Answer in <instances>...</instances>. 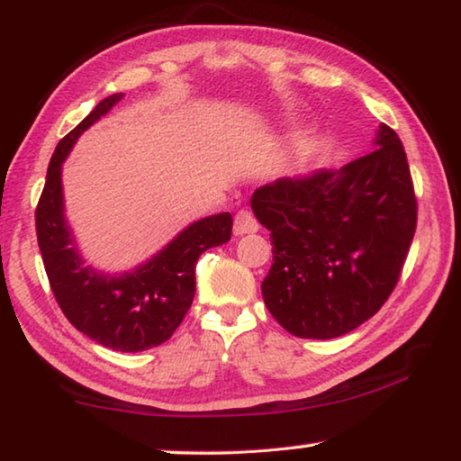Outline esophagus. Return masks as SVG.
Listing matches in <instances>:
<instances>
[{
	"label": "esophagus",
	"mask_w": 461,
	"mask_h": 461,
	"mask_svg": "<svg viewBox=\"0 0 461 461\" xmlns=\"http://www.w3.org/2000/svg\"><path fill=\"white\" fill-rule=\"evenodd\" d=\"M254 231H258V220H256L252 212L241 209L236 215V221H233V233H236V236H244V233Z\"/></svg>",
	"instance_id": "1"
}]
</instances>
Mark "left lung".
Wrapping results in <instances>:
<instances>
[{
  "label": "left lung",
  "mask_w": 461,
  "mask_h": 461,
  "mask_svg": "<svg viewBox=\"0 0 461 461\" xmlns=\"http://www.w3.org/2000/svg\"><path fill=\"white\" fill-rule=\"evenodd\" d=\"M378 148L341 170L280 178L252 194L270 230L262 296L288 333L330 339L368 321L399 283L417 230L407 154L382 123Z\"/></svg>",
  "instance_id": "1"
}]
</instances>
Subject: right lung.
I'll return each instance as SVG.
<instances>
[{
	"label": "right lung",
	"mask_w": 461,
	"mask_h": 461,
	"mask_svg": "<svg viewBox=\"0 0 461 461\" xmlns=\"http://www.w3.org/2000/svg\"><path fill=\"white\" fill-rule=\"evenodd\" d=\"M123 95L99 101L79 126L54 150L36 207V236L46 276L62 313L93 341L118 352H144L165 343L191 309L194 264L209 248L231 238V213L194 221L134 272L101 275L85 267L65 220L60 170L85 130L105 115Z\"/></svg>",
	"instance_id": "right-lung-1"
}]
</instances>
